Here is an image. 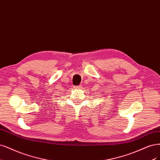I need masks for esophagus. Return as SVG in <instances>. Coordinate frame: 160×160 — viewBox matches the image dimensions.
Returning a JSON list of instances; mask_svg holds the SVG:
<instances>
[{"instance_id": "obj_1", "label": "esophagus", "mask_w": 160, "mask_h": 160, "mask_svg": "<svg viewBox=\"0 0 160 160\" xmlns=\"http://www.w3.org/2000/svg\"><path fill=\"white\" fill-rule=\"evenodd\" d=\"M74 88H75V89H81V88H82V87H81V85H79V86H75V87H74Z\"/></svg>"}]
</instances>
